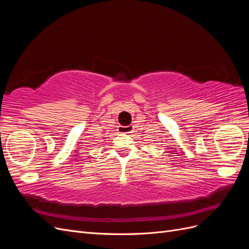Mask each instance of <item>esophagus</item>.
Returning <instances> with one entry per match:
<instances>
[{"instance_id":"34e87169","label":"esophagus","mask_w":249,"mask_h":249,"mask_svg":"<svg viewBox=\"0 0 249 249\" xmlns=\"http://www.w3.org/2000/svg\"><path fill=\"white\" fill-rule=\"evenodd\" d=\"M133 129H134V126H132V125H126V126L122 125L118 127L117 131L120 134H131V133H133Z\"/></svg>"}]
</instances>
